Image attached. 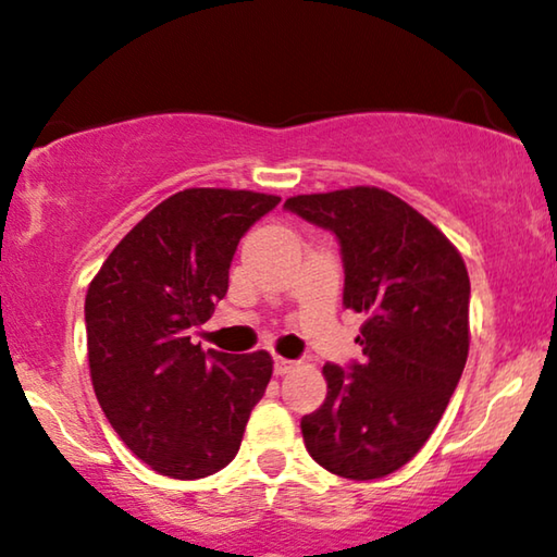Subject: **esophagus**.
Wrapping results in <instances>:
<instances>
[{
  "label": "esophagus",
  "instance_id": "obj_1",
  "mask_svg": "<svg viewBox=\"0 0 557 557\" xmlns=\"http://www.w3.org/2000/svg\"><path fill=\"white\" fill-rule=\"evenodd\" d=\"M293 369H295V361L283 359V356H274V374L285 376V374H290Z\"/></svg>",
  "mask_w": 557,
  "mask_h": 557
}]
</instances>
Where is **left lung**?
<instances>
[{"label":"left lung","mask_w":557,"mask_h":557,"mask_svg":"<svg viewBox=\"0 0 557 557\" xmlns=\"http://www.w3.org/2000/svg\"><path fill=\"white\" fill-rule=\"evenodd\" d=\"M285 209L336 234L344 306L364 313V359L325 364V403L300 420L315 463L369 481L425 446L469 356V272L458 249L397 196L356 185L293 196Z\"/></svg>","instance_id":"left-lung-1"}]
</instances>
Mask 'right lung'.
Listing matches in <instances>:
<instances>
[{"mask_svg": "<svg viewBox=\"0 0 557 557\" xmlns=\"http://www.w3.org/2000/svg\"><path fill=\"white\" fill-rule=\"evenodd\" d=\"M277 196L188 188L116 244L86 293L96 399L127 448L170 479H203L232 463L272 356L203 351L190 333L228 290L249 226Z\"/></svg>", "mask_w": 557, "mask_h": 557, "instance_id": "add662e5", "label": "right lung"}]
</instances>
